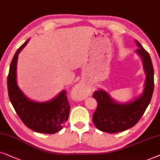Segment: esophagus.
<instances>
[{"label": "esophagus", "mask_w": 160, "mask_h": 160, "mask_svg": "<svg viewBox=\"0 0 160 160\" xmlns=\"http://www.w3.org/2000/svg\"><path fill=\"white\" fill-rule=\"evenodd\" d=\"M89 92L90 91H89L88 88H87L81 83L77 85L73 90V94L75 96L77 99H85L86 97H88Z\"/></svg>", "instance_id": "34e87169"}]
</instances>
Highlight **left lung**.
Returning <instances> with one entry per match:
<instances>
[{"label": "left lung", "mask_w": 160, "mask_h": 160, "mask_svg": "<svg viewBox=\"0 0 160 160\" xmlns=\"http://www.w3.org/2000/svg\"><path fill=\"white\" fill-rule=\"evenodd\" d=\"M139 48L136 52L142 59L146 74L144 91L139 97L127 103L115 102L105 91H96L93 97L97 102V108L93 115V122L99 130L116 133L135 126L149 105L154 92V68L148 52L137 40Z\"/></svg>", "instance_id": "1"}]
</instances>
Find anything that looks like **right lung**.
<instances>
[{
	"instance_id": "right-lung-1",
	"label": "right lung",
	"mask_w": 160,
	"mask_h": 160,
	"mask_svg": "<svg viewBox=\"0 0 160 160\" xmlns=\"http://www.w3.org/2000/svg\"><path fill=\"white\" fill-rule=\"evenodd\" d=\"M29 39L17 50L11 62L7 78L8 97L17 114L29 129L44 134H54L62 129L68 120L70 106L67 91H62L48 102H37L24 95L17 83V63L18 55Z\"/></svg>"
}]
</instances>
